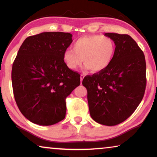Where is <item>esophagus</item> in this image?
<instances>
[{
    "instance_id": "obj_1",
    "label": "esophagus",
    "mask_w": 157,
    "mask_h": 157,
    "mask_svg": "<svg viewBox=\"0 0 157 157\" xmlns=\"http://www.w3.org/2000/svg\"><path fill=\"white\" fill-rule=\"evenodd\" d=\"M83 78H84V76H83V74H81V76H80V78H81V83H82V81H83Z\"/></svg>"
}]
</instances>
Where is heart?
<instances>
[{"instance_id": "1", "label": "heart", "mask_w": 157, "mask_h": 157, "mask_svg": "<svg viewBox=\"0 0 157 157\" xmlns=\"http://www.w3.org/2000/svg\"><path fill=\"white\" fill-rule=\"evenodd\" d=\"M73 49H66L63 53V62L68 68L76 69L83 61L86 70L99 73L112 62L116 44L112 38L102 35L85 36L74 43Z\"/></svg>"}]
</instances>
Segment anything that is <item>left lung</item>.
Segmentation results:
<instances>
[{"label": "left lung", "mask_w": 157, "mask_h": 157, "mask_svg": "<svg viewBox=\"0 0 157 157\" xmlns=\"http://www.w3.org/2000/svg\"><path fill=\"white\" fill-rule=\"evenodd\" d=\"M114 40L116 52L106 69L86 76L90 115L97 123L115 126L127 119L140 104L146 89L143 51L126 34L106 33Z\"/></svg>", "instance_id": "left-lung-1"}]
</instances>
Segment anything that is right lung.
<instances>
[{
	"label": "right lung",
	"instance_id": "obj_1",
	"mask_svg": "<svg viewBox=\"0 0 157 157\" xmlns=\"http://www.w3.org/2000/svg\"><path fill=\"white\" fill-rule=\"evenodd\" d=\"M72 34L44 32L29 36L19 48L12 67L15 100L30 121L53 125L66 117V98L80 85V74L66 66L63 51Z\"/></svg>",
	"mask_w": 157,
	"mask_h": 157
}]
</instances>
